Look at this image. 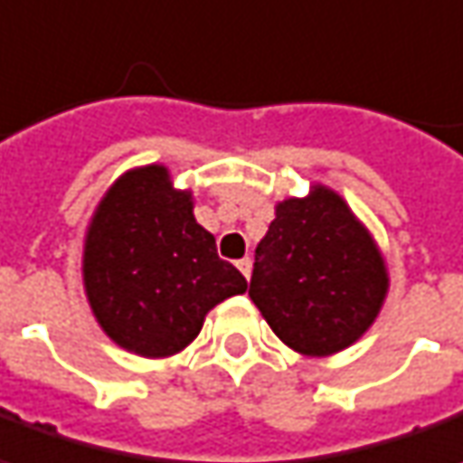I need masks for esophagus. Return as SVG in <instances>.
I'll return each mask as SVG.
<instances>
[{"mask_svg": "<svg viewBox=\"0 0 463 463\" xmlns=\"http://www.w3.org/2000/svg\"><path fill=\"white\" fill-rule=\"evenodd\" d=\"M235 266H238V271L243 273L245 279H250V258H241V260H235Z\"/></svg>", "mask_w": 463, "mask_h": 463, "instance_id": "1", "label": "esophagus"}]
</instances>
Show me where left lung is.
I'll return each instance as SVG.
<instances>
[{
  "mask_svg": "<svg viewBox=\"0 0 463 463\" xmlns=\"http://www.w3.org/2000/svg\"><path fill=\"white\" fill-rule=\"evenodd\" d=\"M390 288L373 232L326 184L276 203L256 248L250 298L298 354L329 357L373 326Z\"/></svg>",
  "mask_w": 463,
  "mask_h": 463,
  "instance_id": "left-lung-1",
  "label": "left lung"
}]
</instances>
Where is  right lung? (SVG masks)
Segmentation results:
<instances>
[{"mask_svg": "<svg viewBox=\"0 0 463 463\" xmlns=\"http://www.w3.org/2000/svg\"><path fill=\"white\" fill-rule=\"evenodd\" d=\"M83 288L106 337L162 360L184 350L207 311L245 294L248 281L194 220L192 190H177L165 165H146L124 172L93 210Z\"/></svg>", "mask_w": 463, "mask_h": 463, "instance_id": "right-lung-1", "label": "right lung"}]
</instances>
